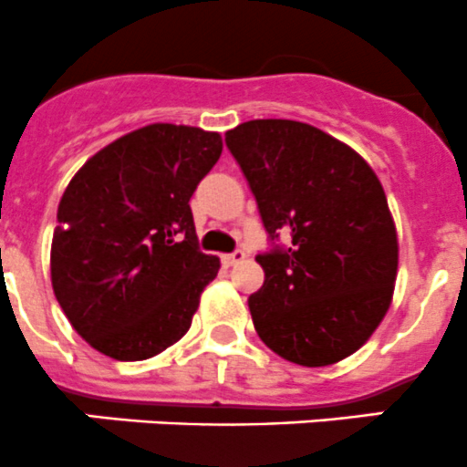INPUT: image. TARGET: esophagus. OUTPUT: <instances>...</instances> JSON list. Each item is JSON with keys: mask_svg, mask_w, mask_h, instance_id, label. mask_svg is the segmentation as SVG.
<instances>
[{"mask_svg": "<svg viewBox=\"0 0 467 467\" xmlns=\"http://www.w3.org/2000/svg\"><path fill=\"white\" fill-rule=\"evenodd\" d=\"M244 256H247V254H244V249H234L232 254H224L223 261L227 263V265H235V263L244 261Z\"/></svg>", "mask_w": 467, "mask_h": 467, "instance_id": "34e87169", "label": "esophagus"}]
</instances>
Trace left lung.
<instances>
[{
	"instance_id": "1",
	"label": "left lung",
	"mask_w": 467,
	"mask_h": 467,
	"mask_svg": "<svg viewBox=\"0 0 467 467\" xmlns=\"http://www.w3.org/2000/svg\"><path fill=\"white\" fill-rule=\"evenodd\" d=\"M224 142L270 240L256 256L265 281L247 299L254 329L297 366L343 361L384 320L395 285L397 234L379 179L352 147L295 119H249Z\"/></svg>"
}]
</instances>
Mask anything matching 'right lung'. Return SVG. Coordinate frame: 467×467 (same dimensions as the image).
<instances>
[{"label": "right lung", "instance_id": "obj_1", "mask_svg": "<svg viewBox=\"0 0 467 467\" xmlns=\"http://www.w3.org/2000/svg\"><path fill=\"white\" fill-rule=\"evenodd\" d=\"M220 154V133L150 124L97 151L66 188L52 285L97 352L145 361L191 329L220 258L200 249L188 202Z\"/></svg>", "mask_w": 467, "mask_h": 467}]
</instances>
